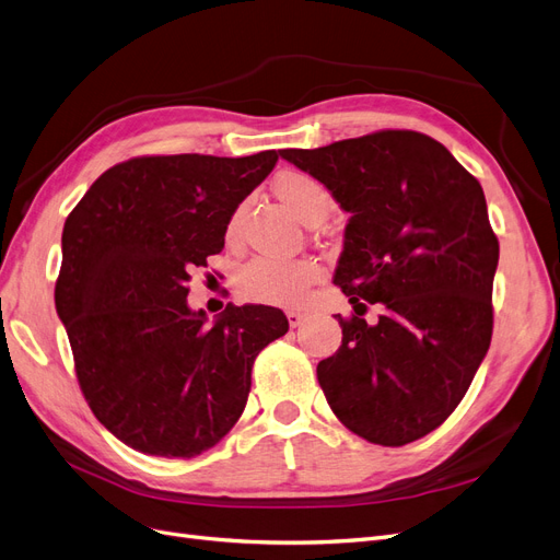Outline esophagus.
Returning <instances> with one entry per match:
<instances>
[{"instance_id":"1","label":"esophagus","mask_w":560,"mask_h":560,"mask_svg":"<svg viewBox=\"0 0 560 560\" xmlns=\"http://www.w3.org/2000/svg\"><path fill=\"white\" fill-rule=\"evenodd\" d=\"M285 318H288V325H291V327H300L302 323H304V314L302 312H298V308H288V312H285Z\"/></svg>"}]
</instances>
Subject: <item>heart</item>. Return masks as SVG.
Returning <instances> with one entry per match:
<instances>
[{"instance_id":"heart-1","label":"heart","mask_w":560,"mask_h":560,"mask_svg":"<svg viewBox=\"0 0 560 560\" xmlns=\"http://www.w3.org/2000/svg\"><path fill=\"white\" fill-rule=\"evenodd\" d=\"M275 196L300 221H323L332 210V194L314 175L302 171H281L272 182ZM240 214L228 223V237H235ZM320 279V265L314 258H265L248 260L237 275V293L244 300L262 304L298 306L316 281Z\"/></svg>"}]
</instances>
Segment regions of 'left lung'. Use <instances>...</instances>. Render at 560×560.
<instances>
[{"label":"left lung","instance_id":"left-lung-1","mask_svg":"<svg viewBox=\"0 0 560 560\" xmlns=\"http://www.w3.org/2000/svg\"><path fill=\"white\" fill-rule=\"evenodd\" d=\"M281 156L350 214L335 283L353 304L341 346L318 362L335 416L369 443L427 436L459 406L493 329L499 265L480 182L418 131H376ZM381 303L369 326L361 302Z\"/></svg>","mask_w":560,"mask_h":560}]
</instances>
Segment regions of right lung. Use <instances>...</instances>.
<instances>
[{
  "label": "right lung",
  "instance_id": "add662e5",
  "mask_svg": "<svg viewBox=\"0 0 560 560\" xmlns=\"http://www.w3.org/2000/svg\"><path fill=\"white\" fill-rule=\"evenodd\" d=\"M277 161L275 150L129 159L67 217L57 316L82 395L124 445L168 459L214 447L242 416L254 360L288 332L275 306L228 304L207 323L186 304L191 272L221 252Z\"/></svg>",
  "mask_w": 560,
  "mask_h": 560
}]
</instances>
